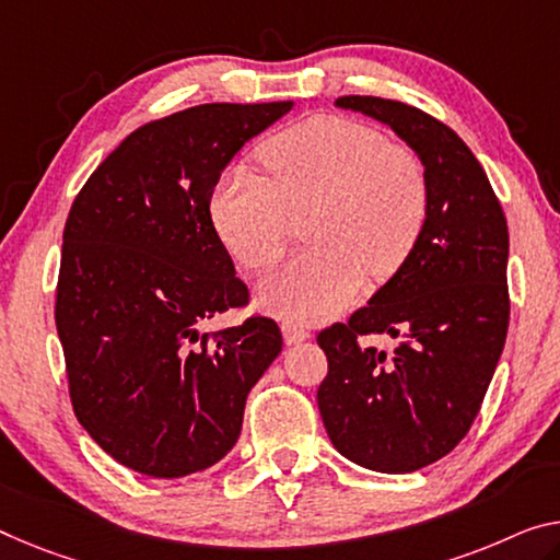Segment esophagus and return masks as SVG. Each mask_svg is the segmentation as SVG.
Segmentation results:
<instances>
[{
    "instance_id": "obj_1",
    "label": "esophagus",
    "mask_w": 560,
    "mask_h": 560,
    "mask_svg": "<svg viewBox=\"0 0 560 560\" xmlns=\"http://www.w3.org/2000/svg\"><path fill=\"white\" fill-rule=\"evenodd\" d=\"M282 335H285L288 346H298V342H303V340L310 338V330L305 328V325L285 320V323H282Z\"/></svg>"
}]
</instances>
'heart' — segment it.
Masks as SVG:
<instances>
[{
  "mask_svg": "<svg viewBox=\"0 0 560 560\" xmlns=\"http://www.w3.org/2000/svg\"><path fill=\"white\" fill-rule=\"evenodd\" d=\"M268 177L222 172L210 220L225 250L260 272L285 253L303 220L310 243L260 282V303L292 320H325L350 305L368 272L388 280L416 253L430 212L423 162L373 127L313 117L260 148Z\"/></svg>",
  "mask_w": 560,
  "mask_h": 560,
  "instance_id": "heart-1",
  "label": "heart"
}]
</instances>
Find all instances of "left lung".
<instances>
[{"label": "left lung", "mask_w": 560, "mask_h": 560, "mask_svg": "<svg viewBox=\"0 0 560 560\" xmlns=\"http://www.w3.org/2000/svg\"><path fill=\"white\" fill-rule=\"evenodd\" d=\"M335 105L388 125L423 162L430 212L416 253L348 323L317 332L328 375L325 430L348 460L412 472L441 460L476 420L509 332V225L476 154L441 119L383 97ZM404 338L393 353L365 334Z\"/></svg>", "instance_id": "1"}]
</instances>
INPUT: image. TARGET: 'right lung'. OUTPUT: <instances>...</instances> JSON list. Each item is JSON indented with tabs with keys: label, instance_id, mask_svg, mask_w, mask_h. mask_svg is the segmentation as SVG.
I'll list each match as a JSON object with an SVG mask.
<instances>
[{
	"label": "right lung",
	"instance_id": "add662e5",
	"mask_svg": "<svg viewBox=\"0 0 560 560\" xmlns=\"http://www.w3.org/2000/svg\"><path fill=\"white\" fill-rule=\"evenodd\" d=\"M292 102L197 105L137 127L67 214L55 323L74 416L122 466L183 478L228 455L247 393L282 350L278 323L210 317L250 303L210 220L237 150Z\"/></svg>",
	"mask_w": 560,
	"mask_h": 560
}]
</instances>
